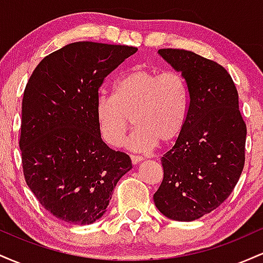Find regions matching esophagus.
I'll use <instances>...</instances> for the list:
<instances>
[{
    "instance_id": "esophagus-1",
    "label": "esophagus",
    "mask_w": 263,
    "mask_h": 263,
    "mask_svg": "<svg viewBox=\"0 0 263 263\" xmlns=\"http://www.w3.org/2000/svg\"><path fill=\"white\" fill-rule=\"evenodd\" d=\"M129 158H131L132 164H137V163H140V162L142 161V159H143V157L136 156V155H131V156H129Z\"/></svg>"
}]
</instances>
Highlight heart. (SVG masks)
Masks as SVG:
<instances>
[{
  "instance_id": "b5f03b06",
  "label": "heart",
  "mask_w": 263,
  "mask_h": 263,
  "mask_svg": "<svg viewBox=\"0 0 263 263\" xmlns=\"http://www.w3.org/2000/svg\"><path fill=\"white\" fill-rule=\"evenodd\" d=\"M190 110V90L177 71L135 66L117 79L114 95L100 92L93 111L100 135L108 146L117 147L132 127L128 138L134 151H149L161 142L165 146L182 135Z\"/></svg>"
}]
</instances>
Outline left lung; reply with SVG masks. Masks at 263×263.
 Returning <instances> with one entry per match:
<instances>
[{"instance_id":"1","label":"left lung","mask_w":263,"mask_h":263,"mask_svg":"<svg viewBox=\"0 0 263 263\" xmlns=\"http://www.w3.org/2000/svg\"><path fill=\"white\" fill-rule=\"evenodd\" d=\"M190 90L188 121L162 157L163 180L153 195L163 215L193 221L215 210L234 190L245 164L246 123L230 74L184 49H159Z\"/></svg>"}]
</instances>
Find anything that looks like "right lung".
<instances>
[{
	"mask_svg": "<svg viewBox=\"0 0 263 263\" xmlns=\"http://www.w3.org/2000/svg\"><path fill=\"white\" fill-rule=\"evenodd\" d=\"M136 47L77 42L42 59L22 100L20 148L27 185L55 218L92 224L131 159L102 141L93 111L105 78Z\"/></svg>",
	"mask_w": 263,
	"mask_h": 263,
	"instance_id": "1",
	"label": "right lung"
}]
</instances>
